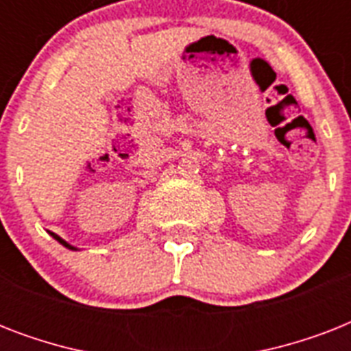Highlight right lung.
I'll return each mask as SVG.
<instances>
[{
	"label": "right lung",
	"instance_id": "1",
	"mask_svg": "<svg viewBox=\"0 0 351 351\" xmlns=\"http://www.w3.org/2000/svg\"><path fill=\"white\" fill-rule=\"evenodd\" d=\"M52 237H54V239H56L58 242H60V244H63V245H65V247H69V250H76V247H73V245H71V244H67V242H65V240L60 239V237H58L56 233H52Z\"/></svg>",
	"mask_w": 351,
	"mask_h": 351
}]
</instances>
